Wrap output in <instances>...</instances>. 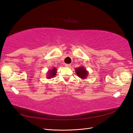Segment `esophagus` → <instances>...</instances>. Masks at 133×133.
Wrapping results in <instances>:
<instances>
[{
	"label": "esophagus",
	"mask_w": 133,
	"mask_h": 133,
	"mask_svg": "<svg viewBox=\"0 0 133 133\" xmlns=\"http://www.w3.org/2000/svg\"><path fill=\"white\" fill-rule=\"evenodd\" d=\"M65 66L66 68H70L71 66V65H70V64H65Z\"/></svg>",
	"instance_id": "obj_1"
}]
</instances>
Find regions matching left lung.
<instances>
[{"label": "left lung", "instance_id": "8db88e82", "mask_svg": "<svg viewBox=\"0 0 133 133\" xmlns=\"http://www.w3.org/2000/svg\"><path fill=\"white\" fill-rule=\"evenodd\" d=\"M75 70L76 75H77L80 78H81L82 79H86L88 76V74H89L88 73V71L83 66L76 68Z\"/></svg>", "mask_w": 133, "mask_h": 133}]
</instances>
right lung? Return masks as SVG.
<instances>
[{
    "instance_id": "add662e5",
    "label": "right lung",
    "mask_w": 133,
    "mask_h": 133,
    "mask_svg": "<svg viewBox=\"0 0 133 133\" xmlns=\"http://www.w3.org/2000/svg\"><path fill=\"white\" fill-rule=\"evenodd\" d=\"M57 69L55 67L52 68V69H49L46 73V78L51 79L52 78H54L57 75Z\"/></svg>"
}]
</instances>
